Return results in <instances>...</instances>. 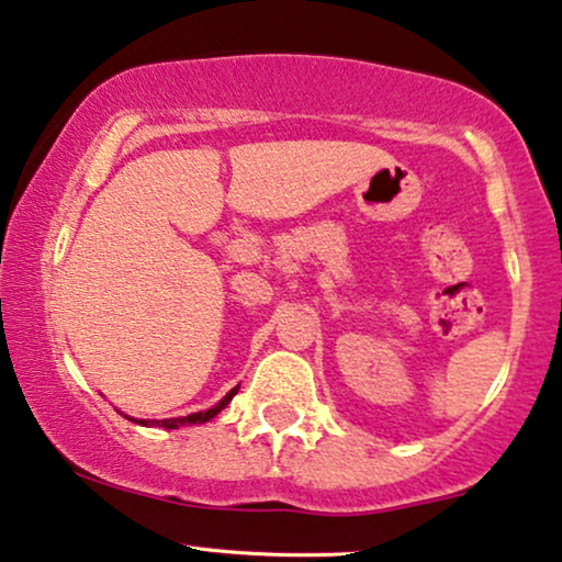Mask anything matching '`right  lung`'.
Segmentation results:
<instances>
[{
    "mask_svg": "<svg viewBox=\"0 0 562 562\" xmlns=\"http://www.w3.org/2000/svg\"><path fill=\"white\" fill-rule=\"evenodd\" d=\"M237 389L240 386H235V389H229L225 396L220 398L217 404L212 406V409H206V412H194V414H187V417H173V419H133V417H125L127 419H133V422H137V425H143V427H166V429H179V427H183V425H204V422H210L212 417H217V414L225 409V406L233 402V396L237 394Z\"/></svg>",
    "mask_w": 562,
    "mask_h": 562,
    "instance_id": "right-lung-1",
    "label": "right lung"
}]
</instances>
